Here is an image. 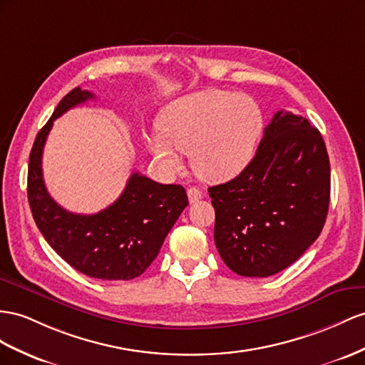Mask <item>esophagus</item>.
I'll return each instance as SVG.
<instances>
[{"label": "esophagus", "instance_id": "obj_1", "mask_svg": "<svg viewBox=\"0 0 365 365\" xmlns=\"http://www.w3.org/2000/svg\"><path fill=\"white\" fill-rule=\"evenodd\" d=\"M186 192H188V199L191 203L202 199V191L199 188H195V186H191V188H188V191Z\"/></svg>", "mask_w": 365, "mask_h": 365}]
</instances>
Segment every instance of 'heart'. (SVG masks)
<instances>
[{
    "label": "heart",
    "mask_w": 365,
    "mask_h": 365,
    "mask_svg": "<svg viewBox=\"0 0 365 365\" xmlns=\"http://www.w3.org/2000/svg\"><path fill=\"white\" fill-rule=\"evenodd\" d=\"M148 149L165 170H182L188 151L194 173L205 182H225L245 170L262 134V112L248 96L203 89L170 103L158 115Z\"/></svg>",
    "instance_id": "obj_1"
}]
</instances>
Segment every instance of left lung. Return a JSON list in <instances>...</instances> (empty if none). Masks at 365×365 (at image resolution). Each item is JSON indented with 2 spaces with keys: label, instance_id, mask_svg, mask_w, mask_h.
Returning <instances> with one entry per match:
<instances>
[{
  "label": "left lung",
  "instance_id": "obj_1",
  "mask_svg": "<svg viewBox=\"0 0 365 365\" xmlns=\"http://www.w3.org/2000/svg\"><path fill=\"white\" fill-rule=\"evenodd\" d=\"M208 192L214 242L227 267L247 277L282 272L319 237L329 212L324 138L302 115L279 110L245 170Z\"/></svg>",
  "mask_w": 365,
  "mask_h": 365
}]
</instances>
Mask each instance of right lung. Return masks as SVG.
I'll use <instances>...</instances> for the list:
<instances>
[{"label": "right lung", "instance_id": "right-lung-1", "mask_svg": "<svg viewBox=\"0 0 365 365\" xmlns=\"http://www.w3.org/2000/svg\"><path fill=\"white\" fill-rule=\"evenodd\" d=\"M93 98L72 89L36 135L27 171V199L43 237L77 272L103 280H129L153 264L188 195L182 185H162L134 173L125 191L96 214H73L55 202L43 180L41 157L53 120Z\"/></svg>", "mask_w": 365, "mask_h": 365}]
</instances>
